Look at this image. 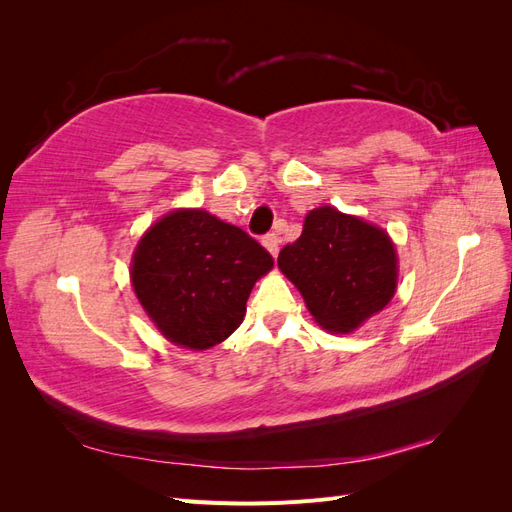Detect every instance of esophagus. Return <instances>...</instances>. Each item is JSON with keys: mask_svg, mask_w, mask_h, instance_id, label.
Instances as JSON below:
<instances>
[{"mask_svg": "<svg viewBox=\"0 0 512 512\" xmlns=\"http://www.w3.org/2000/svg\"><path fill=\"white\" fill-rule=\"evenodd\" d=\"M262 245H265L267 250L271 252V256L275 258V256H277V252H280V237H277L275 232H269V235L262 237Z\"/></svg>", "mask_w": 512, "mask_h": 512, "instance_id": "esophagus-1", "label": "esophagus"}]
</instances>
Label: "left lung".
I'll list each match as a JSON object with an SVG mask.
<instances>
[{
    "label": "left lung",
    "instance_id": "1",
    "mask_svg": "<svg viewBox=\"0 0 512 512\" xmlns=\"http://www.w3.org/2000/svg\"><path fill=\"white\" fill-rule=\"evenodd\" d=\"M277 267L331 333L359 329L397 288V254L389 235L329 205L307 213L301 237L284 247Z\"/></svg>",
    "mask_w": 512,
    "mask_h": 512
}]
</instances>
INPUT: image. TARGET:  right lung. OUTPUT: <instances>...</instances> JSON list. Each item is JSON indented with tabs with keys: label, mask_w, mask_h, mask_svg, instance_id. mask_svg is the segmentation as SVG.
I'll return each mask as SVG.
<instances>
[{
	"label": "right lung",
	"mask_w": 512,
	"mask_h": 512,
	"mask_svg": "<svg viewBox=\"0 0 512 512\" xmlns=\"http://www.w3.org/2000/svg\"><path fill=\"white\" fill-rule=\"evenodd\" d=\"M271 267V254L245 230L203 209H179L145 232L130 277L166 339L207 350L243 322L247 297Z\"/></svg>",
	"instance_id": "right-lung-1"
}]
</instances>
